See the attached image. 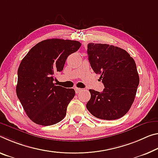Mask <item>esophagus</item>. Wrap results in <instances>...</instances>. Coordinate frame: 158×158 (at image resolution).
<instances>
[{"mask_svg": "<svg viewBox=\"0 0 158 158\" xmlns=\"http://www.w3.org/2000/svg\"><path fill=\"white\" fill-rule=\"evenodd\" d=\"M74 90H75V92H76V94H79V93L82 91L81 89L77 88V87H75Z\"/></svg>", "mask_w": 158, "mask_h": 158, "instance_id": "esophagus-1", "label": "esophagus"}]
</instances>
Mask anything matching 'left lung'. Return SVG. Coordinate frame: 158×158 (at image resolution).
Here are the masks:
<instances>
[{
	"mask_svg": "<svg viewBox=\"0 0 158 158\" xmlns=\"http://www.w3.org/2000/svg\"><path fill=\"white\" fill-rule=\"evenodd\" d=\"M87 48L91 68L101 75L105 89L101 93L89 90L86 108L97 118L119 119L131 107L139 84L134 60L125 50L112 45L90 43Z\"/></svg>",
	"mask_w": 158,
	"mask_h": 158,
	"instance_id": "obj_1",
	"label": "left lung"
}]
</instances>
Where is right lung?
Listing matches in <instances>:
<instances>
[{"label": "right lung", "mask_w": 158, "mask_h": 158, "mask_svg": "<svg viewBox=\"0 0 158 158\" xmlns=\"http://www.w3.org/2000/svg\"><path fill=\"white\" fill-rule=\"evenodd\" d=\"M81 46L77 41L46 39L35 45L22 59L17 71L16 93L34 123L50 126L64 118L75 91L56 86L54 74L62 71L67 57Z\"/></svg>", "instance_id": "right-lung-1"}]
</instances>
